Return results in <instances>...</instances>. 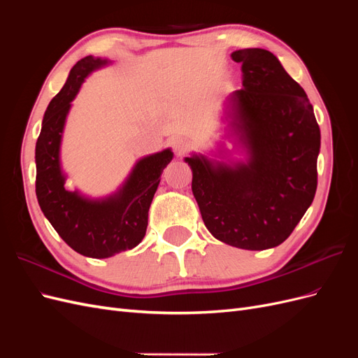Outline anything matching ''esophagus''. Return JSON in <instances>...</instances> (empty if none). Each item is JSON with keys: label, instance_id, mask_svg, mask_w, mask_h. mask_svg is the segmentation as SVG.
Here are the masks:
<instances>
[{"label": "esophagus", "instance_id": "esophagus-1", "mask_svg": "<svg viewBox=\"0 0 358 358\" xmlns=\"http://www.w3.org/2000/svg\"><path fill=\"white\" fill-rule=\"evenodd\" d=\"M189 148H191V140L188 137L179 136L175 138V149L178 154H185Z\"/></svg>", "mask_w": 358, "mask_h": 358}]
</instances>
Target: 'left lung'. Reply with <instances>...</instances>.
Instances as JSON below:
<instances>
[{"label": "left lung", "mask_w": 358, "mask_h": 358, "mask_svg": "<svg viewBox=\"0 0 358 358\" xmlns=\"http://www.w3.org/2000/svg\"><path fill=\"white\" fill-rule=\"evenodd\" d=\"M243 88L229 101L251 149L248 164L213 166L185 158L192 194L208 230L236 248L262 251L282 243L315 197L320 127L301 86L266 49L231 53Z\"/></svg>", "instance_id": "left-lung-1"}]
</instances>
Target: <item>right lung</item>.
I'll return each mask as SVG.
<instances>
[{
    "mask_svg": "<svg viewBox=\"0 0 358 358\" xmlns=\"http://www.w3.org/2000/svg\"><path fill=\"white\" fill-rule=\"evenodd\" d=\"M101 64L104 61L92 57L76 62L66 85L48 106L36 145V194L40 209L64 242L91 258H107L142 242L161 173L173 158L171 150L166 149L140 159L122 189L101 201L82 199L78 192L64 188L66 179L59 167L64 122L85 78Z\"/></svg>",
    "mask_w": 358,
    "mask_h": 358,
    "instance_id": "1",
    "label": "right lung"
}]
</instances>
